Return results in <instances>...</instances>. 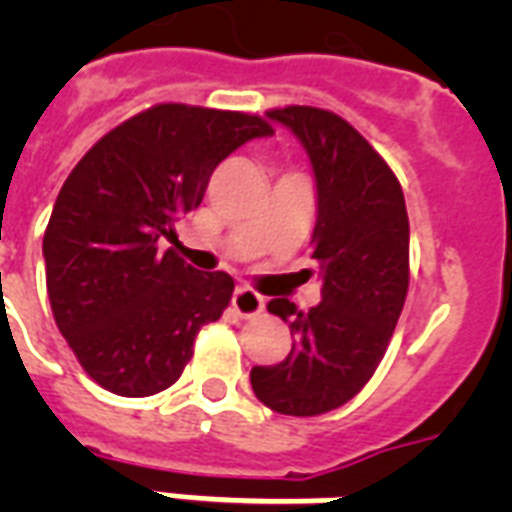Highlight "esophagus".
<instances>
[{"mask_svg":"<svg viewBox=\"0 0 512 512\" xmlns=\"http://www.w3.org/2000/svg\"><path fill=\"white\" fill-rule=\"evenodd\" d=\"M231 305H233V311L239 313L241 319H252V316H260V313H263L265 297L257 295L255 289L239 287L236 292H233Z\"/></svg>","mask_w":512,"mask_h":512,"instance_id":"esophagus-1","label":"esophagus"}]
</instances>
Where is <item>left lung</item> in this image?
Returning a JSON list of instances; mask_svg holds the SVG:
<instances>
[{"mask_svg":"<svg viewBox=\"0 0 512 512\" xmlns=\"http://www.w3.org/2000/svg\"><path fill=\"white\" fill-rule=\"evenodd\" d=\"M268 119L295 132L311 159L321 303H268L289 324L292 350L281 364L255 366L249 382L273 412L316 417L348 404L388 350L409 289V217L398 177L342 116L287 106Z\"/></svg>","mask_w":512,"mask_h":512,"instance_id":"obj_1","label":"left lung"}]
</instances>
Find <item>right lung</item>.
I'll list each match as a JSON object with an SVG mask.
<instances>
[{"instance_id":"1","label":"right lung","mask_w":512,"mask_h":512,"mask_svg":"<svg viewBox=\"0 0 512 512\" xmlns=\"http://www.w3.org/2000/svg\"><path fill=\"white\" fill-rule=\"evenodd\" d=\"M260 116L159 103L103 135L60 188L44 231L52 316L82 369L116 396L170 388L193 340L231 303L228 273H201L162 249L204 199L215 167Z\"/></svg>"}]
</instances>
